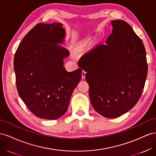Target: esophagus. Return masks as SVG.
<instances>
[{"label":"esophagus","instance_id":"34e87169","mask_svg":"<svg viewBox=\"0 0 156 156\" xmlns=\"http://www.w3.org/2000/svg\"><path fill=\"white\" fill-rule=\"evenodd\" d=\"M86 72L84 70H83L82 72V78H85V76H86Z\"/></svg>","mask_w":156,"mask_h":156}]
</instances>
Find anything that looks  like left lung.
<instances>
[{"mask_svg":"<svg viewBox=\"0 0 156 156\" xmlns=\"http://www.w3.org/2000/svg\"><path fill=\"white\" fill-rule=\"evenodd\" d=\"M112 33L105 44L83 55L78 65L86 71L91 103L105 118H114L139 100L148 73L145 48L133 28L123 20L111 21Z\"/></svg>","mask_w":156,"mask_h":156,"instance_id":"1","label":"left lung"}]
</instances>
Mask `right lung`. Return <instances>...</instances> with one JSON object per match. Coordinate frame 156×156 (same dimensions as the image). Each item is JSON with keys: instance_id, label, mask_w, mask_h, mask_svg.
I'll use <instances>...</instances> for the list:
<instances>
[{"instance_id": "1", "label": "right lung", "mask_w": 156, "mask_h": 156, "mask_svg": "<svg viewBox=\"0 0 156 156\" xmlns=\"http://www.w3.org/2000/svg\"><path fill=\"white\" fill-rule=\"evenodd\" d=\"M62 26L60 23L37 24L25 35L15 53L17 91L27 107L40 118L62 116L82 78L81 69L67 72L63 66L69 51L57 44L65 38Z\"/></svg>"}]
</instances>
